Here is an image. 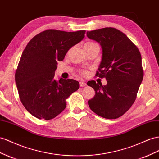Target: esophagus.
Returning <instances> with one entry per match:
<instances>
[{
  "label": "esophagus",
  "mask_w": 159,
  "mask_h": 159,
  "mask_svg": "<svg viewBox=\"0 0 159 159\" xmlns=\"http://www.w3.org/2000/svg\"><path fill=\"white\" fill-rule=\"evenodd\" d=\"M80 85L81 87H84V86H85V85H86V83L84 82V81H81L80 82Z\"/></svg>",
  "instance_id": "obj_1"
}]
</instances>
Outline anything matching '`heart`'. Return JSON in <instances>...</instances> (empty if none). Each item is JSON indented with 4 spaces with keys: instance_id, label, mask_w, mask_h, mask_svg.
<instances>
[{
    "instance_id": "b5f03b06",
    "label": "heart",
    "mask_w": 159,
    "mask_h": 159,
    "mask_svg": "<svg viewBox=\"0 0 159 159\" xmlns=\"http://www.w3.org/2000/svg\"><path fill=\"white\" fill-rule=\"evenodd\" d=\"M96 43H93V42H87L85 43L84 47H89V46H92V45H96Z\"/></svg>"
}]
</instances>
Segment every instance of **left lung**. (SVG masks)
Instances as JSON below:
<instances>
[{
	"label": "left lung",
	"instance_id": "obj_1",
	"mask_svg": "<svg viewBox=\"0 0 159 159\" xmlns=\"http://www.w3.org/2000/svg\"><path fill=\"white\" fill-rule=\"evenodd\" d=\"M87 36L102 47V61L96 75L107 80L106 85L93 80L88 81V85L95 90L88 105L102 118H118L134 104L143 81L140 53L125 34L115 28L88 31Z\"/></svg>",
	"mask_w": 159,
	"mask_h": 159
}]
</instances>
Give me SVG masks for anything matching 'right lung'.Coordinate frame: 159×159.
<instances>
[{"mask_svg": "<svg viewBox=\"0 0 159 159\" xmlns=\"http://www.w3.org/2000/svg\"><path fill=\"white\" fill-rule=\"evenodd\" d=\"M85 31L48 29L32 38L21 55L15 82L21 103L39 119H53L64 110L66 99L80 88L78 81L55 79L57 61L85 37Z\"/></svg>", "mask_w": 159, "mask_h": 159, "instance_id": "right-lung-1", "label": "right lung"}]
</instances>
